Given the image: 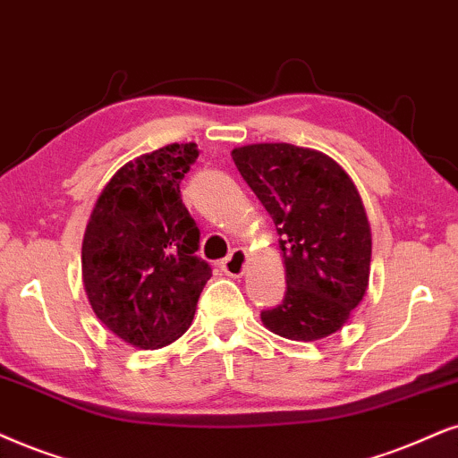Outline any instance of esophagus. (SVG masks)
Instances as JSON below:
<instances>
[{
    "instance_id": "obj_1",
    "label": "esophagus",
    "mask_w": 458,
    "mask_h": 458,
    "mask_svg": "<svg viewBox=\"0 0 458 458\" xmlns=\"http://www.w3.org/2000/svg\"><path fill=\"white\" fill-rule=\"evenodd\" d=\"M245 266H247V251H245V249H234V251L230 253L228 258L219 262V268H222L228 276H234V279L242 276V272H245Z\"/></svg>"
}]
</instances>
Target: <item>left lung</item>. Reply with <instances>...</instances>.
<instances>
[{"label":"left lung","instance_id":"8db88e82","mask_svg":"<svg viewBox=\"0 0 458 458\" xmlns=\"http://www.w3.org/2000/svg\"><path fill=\"white\" fill-rule=\"evenodd\" d=\"M233 160L279 225L287 292L259 315L264 327L298 343L338 332L366 296L372 262V230L349 173L292 143L234 148Z\"/></svg>","mask_w":458,"mask_h":458}]
</instances>
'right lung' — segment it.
<instances>
[{
	"mask_svg": "<svg viewBox=\"0 0 458 458\" xmlns=\"http://www.w3.org/2000/svg\"><path fill=\"white\" fill-rule=\"evenodd\" d=\"M196 158V143H169L126 162L86 224V296L103 326L135 349L182 338L211 279L209 264L194 256L200 233L179 192Z\"/></svg>",
	"mask_w": 458,
	"mask_h": 458,
	"instance_id": "add662e5",
	"label": "right lung"
}]
</instances>
